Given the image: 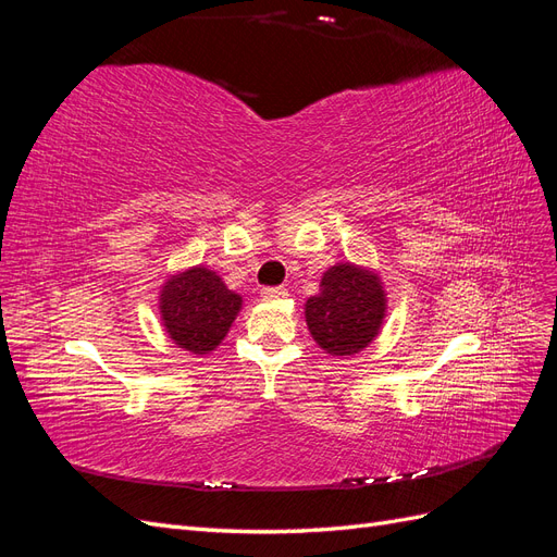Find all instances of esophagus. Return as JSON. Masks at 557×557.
I'll list each match as a JSON object with an SVG mask.
<instances>
[{"mask_svg": "<svg viewBox=\"0 0 557 557\" xmlns=\"http://www.w3.org/2000/svg\"><path fill=\"white\" fill-rule=\"evenodd\" d=\"M260 295L267 301H274V299H283L285 295H288V290H285V288H262Z\"/></svg>", "mask_w": 557, "mask_h": 557, "instance_id": "esophagus-1", "label": "esophagus"}]
</instances>
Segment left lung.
Returning a JSON list of instances; mask_svg holds the SVG:
<instances>
[{
  "label": "left lung",
  "mask_w": 557,
  "mask_h": 557,
  "mask_svg": "<svg viewBox=\"0 0 557 557\" xmlns=\"http://www.w3.org/2000/svg\"><path fill=\"white\" fill-rule=\"evenodd\" d=\"M387 299L381 276L352 262H336L305 305L313 342L330 356H356L383 325Z\"/></svg>",
  "instance_id": "obj_1"
}]
</instances>
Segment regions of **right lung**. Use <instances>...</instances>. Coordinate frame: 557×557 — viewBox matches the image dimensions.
Masks as SVG:
<instances>
[{
	"instance_id": "obj_1",
	"label": "right lung",
	"mask_w": 557,
	"mask_h": 557,
	"mask_svg": "<svg viewBox=\"0 0 557 557\" xmlns=\"http://www.w3.org/2000/svg\"><path fill=\"white\" fill-rule=\"evenodd\" d=\"M242 297L213 269L190 267L166 278L160 293V318L170 339L195 356H207L225 339Z\"/></svg>"
}]
</instances>
